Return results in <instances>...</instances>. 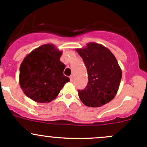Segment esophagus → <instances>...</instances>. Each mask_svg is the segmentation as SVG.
<instances>
[{
    "mask_svg": "<svg viewBox=\"0 0 147 147\" xmlns=\"http://www.w3.org/2000/svg\"><path fill=\"white\" fill-rule=\"evenodd\" d=\"M69 80H70L71 82H72V80H73V76H72V75H70V76H69Z\"/></svg>",
    "mask_w": 147,
    "mask_h": 147,
    "instance_id": "34e87169",
    "label": "esophagus"
}]
</instances>
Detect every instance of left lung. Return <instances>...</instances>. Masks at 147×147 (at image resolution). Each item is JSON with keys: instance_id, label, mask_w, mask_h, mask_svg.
I'll return each mask as SVG.
<instances>
[{"instance_id": "obj_1", "label": "left lung", "mask_w": 147, "mask_h": 147, "mask_svg": "<svg viewBox=\"0 0 147 147\" xmlns=\"http://www.w3.org/2000/svg\"><path fill=\"white\" fill-rule=\"evenodd\" d=\"M76 51L88 73L87 87L78 91L80 99L87 107L103 106L115 98L119 89L122 73L117 60L109 49L96 42Z\"/></svg>"}]
</instances>
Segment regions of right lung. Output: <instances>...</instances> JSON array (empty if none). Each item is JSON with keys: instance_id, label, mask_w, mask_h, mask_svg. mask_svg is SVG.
Wrapping results in <instances>:
<instances>
[{"instance_id": "obj_1", "label": "right lung", "mask_w": 147, "mask_h": 147, "mask_svg": "<svg viewBox=\"0 0 147 147\" xmlns=\"http://www.w3.org/2000/svg\"><path fill=\"white\" fill-rule=\"evenodd\" d=\"M62 53L53 44H45L25 57L20 66L19 83L27 97L38 103H48L69 82L63 75Z\"/></svg>"}]
</instances>
